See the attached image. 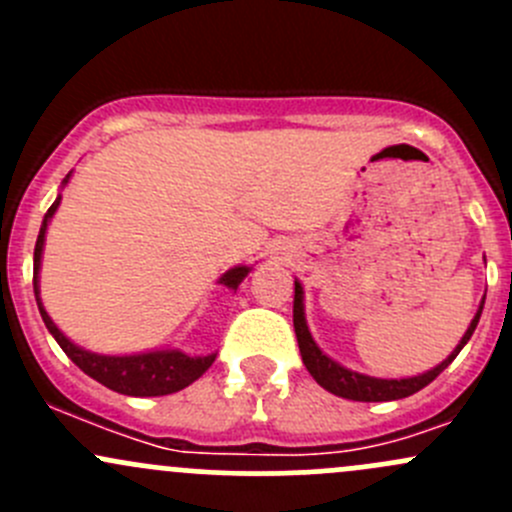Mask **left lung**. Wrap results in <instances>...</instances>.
Masks as SVG:
<instances>
[{
  "label": "left lung",
  "mask_w": 512,
  "mask_h": 512,
  "mask_svg": "<svg viewBox=\"0 0 512 512\" xmlns=\"http://www.w3.org/2000/svg\"><path fill=\"white\" fill-rule=\"evenodd\" d=\"M485 302V297H483ZM483 302H480L476 317L471 319V327L466 329V334L461 337L458 347L448 354V359H443L441 364L433 366L431 371H423L418 376H409V379H376V376H366L359 374V371L347 369V366L337 364L334 359H329L322 349L317 347V342L312 339L307 327V319H304V289L294 280V334H297V344H299V354H302L304 366H307L309 374L314 376L322 389H327L329 394L342 396V399L349 401H396V399H406V396L416 394L421 391L423 386L431 384L453 359H456L458 352L468 344V339L473 337L478 327L480 312H483Z\"/></svg>",
  "instance_id": "8db88e82"
}]
</instances>
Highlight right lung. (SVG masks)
Wrapping results in <instances>:
<instances>
[{
  "label": "right lung",
  "instance_id": "obj_1",
  "mask_svg": "<svg viewBox=\"0 0 512 512\" xmlns=\"http://www.w3.org/2000/svg\"><path fill=\"white\" fill-rule=\"evenodd\" d=\"M71 173L66 175L64 183H69ZM61 203V195L54 200L49 210L44 215V223H41L39 237H36V247H34V297L36 304H39L41 319H44L46 329L51 332V337L56 339L64 354L79 366L84 374H89L91 379H96L98 384H103L106 389L118 391V394L126 396H165V394H175V391L185 389V386L193 384L195 379L205 374V371L213 366L215 356L218 354H208V356H188L183 354L180 349H156V352H141V354H126V356H108V354H96V352H86V349L76 347L64 332L54 324V319L49 317V312L44 309L39 297V270H41V252H44V237H46V227H49L51 218H54L56 208ZM250 275V267L237 265L232 270H227L223 277H220V285H225L227 289H237L240 282Z\"/></svg>",
  "mask_w": 512,
  "mask_h": 512
}]
</instances>
